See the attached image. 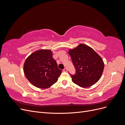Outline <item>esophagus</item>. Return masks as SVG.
<instances>
[{"label": "esophagus", "mask_w": 125, "mask_h": 125, "mask_svg": "<svg viewBox=\"0 0 125 125\" xmlns=\"http://www.w3.org/2000/svg\"><path fill=\"white\" fill-rule=\"evenodd\" d=\"M63 72H67V69H66V68H64V69H63Z\"/></svg>", "instance_id": "1"}]
</instances>
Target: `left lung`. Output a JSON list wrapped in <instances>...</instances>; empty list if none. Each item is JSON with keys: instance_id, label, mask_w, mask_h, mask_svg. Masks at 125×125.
I'll use <instances>...</instances> for the list:
<instances>
[{"instance_id": "obj_1", "label": "left lung", "mask_w": 125, "mask_h": 125, "mask_svg": "<svg viewBox=\"0 0 125 125\" xmlns=\"http://www.w3.org/2000/svg\"><path fill=\"white\" fill-rule=\"evenodd\" d=\"M68 54L76 70L74 75L70 73L74 83L82 87H87L99 80L104 71V63L93 49L81 44L70 49Z\"/></svg>"}]
</instances>
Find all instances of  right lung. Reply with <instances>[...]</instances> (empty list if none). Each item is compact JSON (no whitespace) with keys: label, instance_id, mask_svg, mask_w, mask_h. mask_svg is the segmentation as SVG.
<instances>
[{"label":"right lung","instance_id":"add662e5","mask_svg":"<svg viewBox=\"0 0 125 125\" xmlns=\"http://www.w3.org/2000/svg\"><path fill=\"white\" fill-rule=\"evenodd\" d=\"M24 72L31 83L39 88L46 89L57 81L62 71L58 68L51 50L42 49L27 58Z\"/></svg>","mask_w":125,"mask_h":125}]
</instances>
